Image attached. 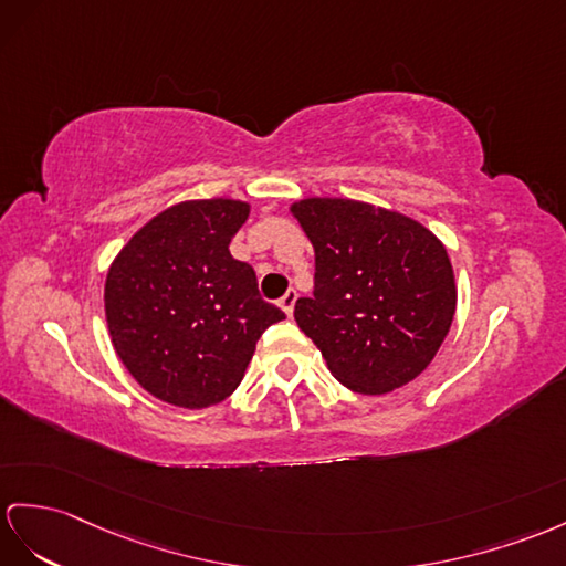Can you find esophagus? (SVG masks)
Here are the masks:
<instances>
[{
  "label": "esophagus",
  "instance_id": "1",
  "mask_svg": "<svg viewBox=\"0 0 566 566\" xmlns=\"http://www.w3.org/2000/svg\"><path fill=\"white\" fill-rule=\"evenodd\" d=\"M295 300H297V293L295 291H287L283 297H281V310L287 314V316H293V310H295Z\"/></svg>",
  "mask_w": 566,
  "mask_h": 566
}]
</instances>
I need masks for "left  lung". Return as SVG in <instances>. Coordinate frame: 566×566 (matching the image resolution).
<instances>
[{
    "label": "left lung",
    "mask_w": 566,
    "mask_h": 566,
    "mask_svg": "<svg viewBox=\"0 0 566 566\" xmlns=\"http://www.w3.org/2000/svg\"><path fill=\"white\" fill-rule=\"evenodd\" d=\"M314 247V295L295 322L343 387L379 396L434 360L457 312L447 247L418 220L381 206L307 197L291 206Z\"/></svg>",
    "instance_id": "8db88e82"
}]
</instances>
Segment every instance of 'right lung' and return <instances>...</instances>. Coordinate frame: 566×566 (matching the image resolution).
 I'll return each mask as SVG.
<instances>
[{
    "instance_id": "obj_1",
    "label": "right lung",
    "mask_w": 566,
    "mask_h": 566,
    "mask_svg": "<svg viewBox=\"0 0 566 566\" xmlns=\"http://www.w3.org/2000/svg\"><path fill=\"white\" fill-rule=\"evenodd\" d=\"M250 203L168 206L122 247L105 279V319L122 365L160 401L201 410L240 387L264 328L285 314L259 297L228 244Z\"/></svg>"
}]
</instances>
